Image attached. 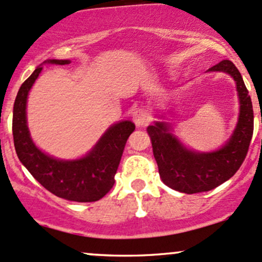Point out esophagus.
I'll use <instances>...</instances> for the list:
<instances>
[{"mask_svg":"<svg viewBox=\"0 0 262 262\" xmlns=\"http://www.w3.org/2000/svg\"><path fill=\"white\" fill-rule=\"evenodd\" d=\"M132 116H133V120H134V123H136L137 126L146 125L149 122H150V117H149V114L142 108L134 109L133 113H132Z\"/></svg>","mask_w":262,"mask_h":262,"instance_id":"obj_1","label":"esophagus"}]
</instances>
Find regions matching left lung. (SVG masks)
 <instances>
[{"label":"left lung","instance_id":"8db88e82","mask_svg":"<svg viewBox=\"0 0 262 262\" xmlns=\"http://www.w3.org/2000/svg\"><path fill=\"white\" fill-rule=\"evenodd\" d=\"M209 72H224L236 83L238 118L225 144L216 150L196 151L184 145L173 133L170 123L155 122L146 128L163 183L185 194L209 191L229 180L245 159L254 132L251 98L234 63L225 59L209 68Z\"/></svg>","mask_w":262,"mask_h":262}]
</instances>
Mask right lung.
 I'll return each mask as SVG.
<instances>
[{"instance_id":"1","label":"right lung","mask_w":262,"mask_h":262,"mask_svg":"<svg viewBox=\"0 0 262 262\" xmlns=\"http://www.w3.org/2000/svg\"><path fill=\"white\" fill-rule=\"evenodd\" d=\"M70 59H48L42 64H70ZM42 64L25 80L13 105L12 133L19 162L43 188L62 199L91 203L102 199L113 188L114 175L123 150L136 125L130 120L112 124L84 157L73 160L46 154L31 138L27 125V98L38 78Z\"/></svg>"}]
</instances>
